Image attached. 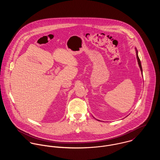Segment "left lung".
Wrapping results in <instances>:
<instances>
[{
	"instance_id": "8db88e82",
	"label": "left lung",
	"mask_w": 160,
	"mask_h": 160,
	"mask_svg": "<svg viewBox=\"0 0 160 160\" xmlns=\"http://www.w3.org/2000/svg\"><path fill=\"white\" fill-rule=\"evenodd\" d=\"M136 54H137V62H138V66H139L140 69V70H141V72H142V65H141V62H140V60L139 57H138V53H137L138 52H137L136 48Z\"/></svg>"
}]
</instances>
